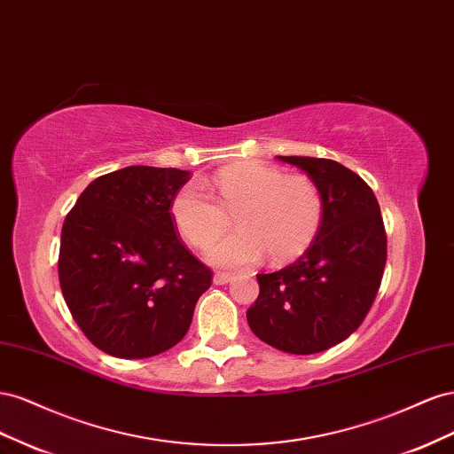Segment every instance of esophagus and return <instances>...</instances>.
I'll return each mask as SVG.
<instances>
[{"mask_svg": "<svg viewBox=\"0 0 454 454\" xmlns=\"http://www.w3.org/2000/svg\"><path fill=\"white\" fill-rule=\"evenodd\" d=\"M231 274H224V271H216V274L213 276V283L215 285H226V283H230L231 281Z\"/></svg>", "mask_w": 454, "mask_h": 454, "instance_id": "34e87169", "label": "esophagus"}]
</instances>
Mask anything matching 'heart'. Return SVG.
<instances>
[{"label": "heart", "instance_id": "obj_1", "mask_svg": "<svg viewBox=\"0 0 454 454\" xmlns=\"http://www.w3.org/2000/svg\"><path fill=\"white\" fill-rule=\"evenodd\" d=\"M216 200L200 184H188L171 203L176 230L190 245L205 249L230 228L207 253L223 268H247L268 254L274 264L291 262L304 254L319 234L325 200L319 186L306 175H287L279 167L249 161L218 171Z\"/></svg>", "mask_w": 454, "mask_h": 454}]
</instances>
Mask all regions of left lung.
I'll return each instance as SVG.
<instances>
[{
  "instance_id": "8db88e82",
  "label": "left lung",
  "mask_w": 454,
  "mask_h": 454,
  "mask_svg": "<svg viewBox=\"0 0 454 454\" xmlns=\"http://www.w3.org/2000/svg\"><path fill=\"white\" fill-rule=\"evenodd\" d=\"M319 186L325 216L316 241L271 274L247 309L251 331L287 354H317L346 340L371 309L386 266L380 207L367 183L339 161L278 155Z\"/></svg>"
}]
</instances>
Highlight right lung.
Returning a JSON list of instances; mask_svg holds the SVG:
<instances>
[{
  "label": "right lung",
  "mask_w": 454,
  "mask_h": 454,
  "mask_svg": "<svg viewBox=\"0 0 454 454\" xmlns=\"http://www.w3.org/2000/svg\"><path fill=\"white\" fill-rule=\"evenodd\" d=\"M190 180L131 165L95 178L62 224L59 279L77 327L102 352L158 356L184 339L213 271L176 236L171 203Z\"/></svg>",
  "instance_id": "1"
}]
</instances>
